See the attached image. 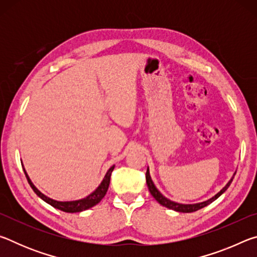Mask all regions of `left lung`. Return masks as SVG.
Returning <instances> with one entry per match:
<instances>
[{
  "instance_id": "left-lung-1",
  "label": "left lung",
  "mask_w": 257,
  "mask_h": 257,
  "mask_svg": "<svg viewBox=\"0 0 257 257\" xmlns=\"http://www.w3.org/2000/svg\"><path fill=\"white\" fill-rule=\"evenodd\" d=\"M236 175V173H234ZM232 179L233 177L231 178V179L229 180V182L227 185H225L222 189H221L219 193H217L216 195H214L212 198L207 199V201L205 202H202V203H197V204H180V203H176L173 201H170V199H168L167 197H164L162 194L160 193V191L158 190V188H156L154 182L152 181V178L150 176V171L149 169H147L146 171V184H147V187H149V190L152 196H153L156 201H158L161 205H163L165 207L170 208V210H173V211H177V212H181V213H191V212H195V211H198L201 210V208L207 206L208 204H211L212 202H214L216 198H219L221 195H222L225 190L228 189V187L230 186V184L232 182Z\"/></svg>"
}]
</instances>
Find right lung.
I'll use <instances>...</instances> for the list:
<instances>
[{
    "label": "right lung",
    "instance_id": "add662e5",
    "mask_svg": "<svg viewBox=\"0 0 257 257\" xmlns=\"http://www.w3.org/2000/svg\"><path fill=\"white\" fill-rule=\"evenodd\" d=\"M113 169H114V165H112V167L108 169L105 177H104V179L101 182V185H99L92 194H89L88 196H86L85 198L78 199V201H70V202H59V201H54V199L45 196L44 194H42L41 191L34 186V184L32 182V180L29 179V177L25 169H24V172L26 175V178H27L30 187H32L33 190L36 193L38 197H41L43 201L46 202L47 204H50V205H52L53 207L58 208V210H61L63 212H67V213H76V212L88 210V208L95 206L96 204H98L102 201V198L105 196L106 191L108 189V185H110V178H111V173L113 171Z\"/></svg>",
    "mask_w": 257,
    "mask_h": 257
}]
</instances>
